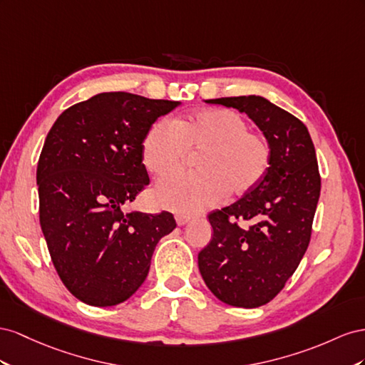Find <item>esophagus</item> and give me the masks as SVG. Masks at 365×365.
<instances>
[{
    "label": "esophagus",
    "mask_w": 365,
    "mask_h": 365,
    "mask_svg": "<svg viewBox=\"0 0 365 365\" xmlns=\"http://www.w3.org/2000/svg\"><path fill=\"white\" fill-rule=\"evenodd\" d=\"M191 215H185V214H175V223L179 226H183L186 223L191 222Z\"/></svg>",
    "instance_id": "1"
}]
</instances>
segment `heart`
Instances as JSON below:
<instances>
[{
    "label": "heart",
    "mask_w": 365,
    "mask_h": 365,
    "mask_svg": "<svg viewBox=\"0 0 365 365\" xmlns=\"http://www.w3.org/2000/svg\"><path fill=\"white\" fill-rule=\"evenodd\" d=\"M188 150L202 151L197 171L165 175L154 190L163 207L195 214L220 203L225 194L243 197L255 190L269 171L272 151L258 133L247 131L246 120L231 110L205 108L158 120L142 142V163L154 175L173 171Z\"/></svg>",
    "instance_id": "obj_1"
}]
</instances>
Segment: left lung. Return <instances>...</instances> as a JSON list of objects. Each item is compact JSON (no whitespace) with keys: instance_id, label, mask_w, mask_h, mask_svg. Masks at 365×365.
Segmentation results:
<instances>
[{"instance_id":"1","label":"left lung","mask_w":365,"mask_h":365,"mask_svg":"<svg viewBox=\"0 0 365 365\" xmlns=\"http://www.w3.org/2000/svg\"><path fill=\"white\" fill-rule=\"evenodd\" d=\"M205 102L246 113L272 151L255 190L207 215L214 235L199 252L202 278L218 299L259 307L278 295L307 251L321 191L315 147L303 122L263 96ZM229 216L252 225L240 228Z\"/></svg>"}]
</instances>
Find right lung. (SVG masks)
<instances>
[{
    "mask_svg": "<svg viewBox=\"0 0 365 365\" xmlns=\"http://www.w3.org/2000/svg\"><path fill=\"white\" fill-rule=\"evenodd\" d=\"M180 102L99 93L67 108L39 155V223L62 283L82 303H123L148 275L173 214L123 212L150 183L142 142Z\"/></svg>",
    "mask_w": 365,
    "mask_h": 365,
    "instance_id": "1",
    "label": "right lung"
}]
</instances>
